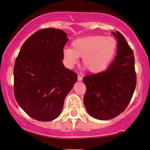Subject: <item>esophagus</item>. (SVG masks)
I'll use <instances>...</instances> for the list:
<instances>
[{
  "label": "esophagus",
  "mask_w": 150,
  "mask_h": 150,
  "mask_svg": "<svg viewBox=\"0 0 150 150\" xmlns=\"http://www.w3.org/2000/svg\"><path fill=\"white\" fill-rule=\"evenodd\" d=\"M82 79H83V76L81 75H78V80L79 81H81Z\"/></svg>",
  "instance_id": "34e87169"
}]
</instances>
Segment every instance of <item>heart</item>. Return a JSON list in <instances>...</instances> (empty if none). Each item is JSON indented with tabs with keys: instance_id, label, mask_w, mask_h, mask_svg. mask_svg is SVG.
<instances>
[{
	"instance_id": "heart-1",
	"label": "heart",
	"mask_w": 150,
	"mask_h": 150,
	"mask_svg": "<svg viewBox=\"0 0 150 150\" xmlns=\"http://www.w3.org/2000/svg\"><path fill=\"white\" fill-rule=\"evenodd\" d=\"M71 48L63 50V57L68 67H71L83 57V65L91 73L98 74L106 70L115 57L117 42L112 37L102 35L85 37L74 40Z\"/></svg>"
}]
</instances>
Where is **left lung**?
<instances>
[{
	"instance_id": "8db88e82",
	"label": "left lung",
	"mask_w": 150,
	"mask_h": 150,
	"mask_svg": "<svg viewBox=\"0 0 150 150\" xmlns=\"http://www.w3.org/2000/svg\"><path fill=\"white\" fill-rule=\"evenodd\" d=\"M115 59L100 73L86 75L83 103L89 115L98 120H110L122 113L132 99L137 83L134 53L120 32Z\"/></svg>"
}]
</instances>
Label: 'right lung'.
Returning <instances> with one entry per match:
<instances>
[{"label":"right lung","instance_id":"add662e5","mask_svg":"<svg viewBox=\"0 0 150 150\" xmlns=\"http://www.w3.org/2000/svg\"><path fill=\"white\" fill-rule=\"evenodd\" d=\"M68 40L61 30H39L23 43L15 62V98L22 109L35 120L57 118L76 81V73L62 62Z\"/></svg>","mask_w":150,"mask_h":150}]
</instances>
